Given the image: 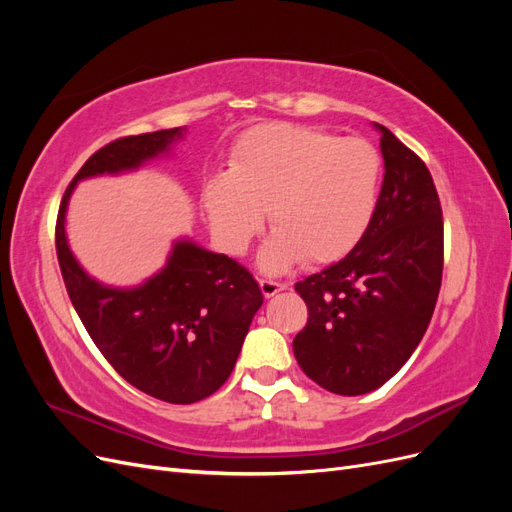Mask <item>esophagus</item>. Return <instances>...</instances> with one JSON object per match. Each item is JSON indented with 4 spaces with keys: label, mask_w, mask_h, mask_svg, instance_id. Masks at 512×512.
Instances as JSON below:
<instances>
[{
    "label": "esophagus",
    "mask_w": 512,
    "mask_h": 512,
    "mask_svg": "<svg viewBox=\"0 0 512 512\" xmlns=\"http://www.w3.org/2000/svg\"><path fill=\"white\" fill-rule=\"evenodd\" d=\"M260 290H262V294H265L267 299H271V297H275L277 292L286 290V284H282V282H273V280H260Z\"/></svg>",
    "instance_id": "obj_1"
}]
</instances>
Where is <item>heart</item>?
I'll list each match as a JSON object with an SVG mask.
<instances>
[{"label": "heart", "mask_w": 512, "mask_h": 512, "mask_svg": "<svg viewBox=\"0 0 512 512\" xmlns=\"http://www.w3.org/2000/svg\"><path fill=\"white\" fill-rule=\"evenodd\" d=\"M380 170L376 147L361 138L260 123L232 147L226 173L203 185L209 228L226 252L243 254L265 211L273 235L262 247V269L337 260L374 218Z\"/></svg>", "instance_id": "1"}]
</instances>
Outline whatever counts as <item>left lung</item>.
Here are the masks:
<instances>
[{
    "label": "left lung",
    "mask_w": 512,
    "mask_h": 512,
    "mask_svg": "<svg viewBox=\"0 0 512 512\" xmlns=\"http://www.w3.org/2000/svg\"><path fill=\"white\" fill-rule=\"evenodd\" d=\"M374 126L384 158L374 218L346 258L294 284L307 305L294 356L337 395L369 393L397 374L421 344L442 284L444 222L429 168Z\"/></svg>",
    "instance_id": "8db88e82"
}]
</instances>
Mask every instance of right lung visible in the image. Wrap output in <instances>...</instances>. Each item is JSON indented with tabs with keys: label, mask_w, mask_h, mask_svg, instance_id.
<instances>
[{
	"label": "right lung",
	"mask_w": 512,
	"mask_h": 512,
	"mask_svg": "<svg viewBox=\"0 0 512 512\" xmlns=\"http://www.w3.org/2000/svg\"><path fill=\"white\" fill-rule=\"evenodd\" d=\"M181 136L170 128L104 145L68 185L55 226L59 269L89 337L121 378L168 404H194L228 380L265 299L258 282L237 260L181 239L145 284L104 286L70 252L66 211L79 181L136 170Z\"/></svg>",
	"instance_id": "obj_1"
}]
</instances>
